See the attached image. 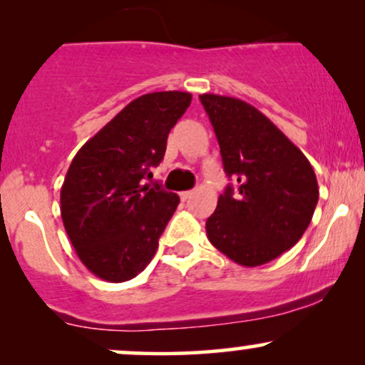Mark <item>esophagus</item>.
<instances>
[{
  "instance_id": "1",
  "label": "esophagus",
  "mask_w": 365,
  "mask_h": 365,
  "mask_svg": "<svg viewBox=\"0 0 365 365\" xmlns=\"http://www.w3.org/2000/svg\"><path fill=\"white\" fill-rule=\"evenodd\" d=\"M194 195V192L192 190H185V192H180V197H182V200H187V199H190V197Z\"/></svg>"
}]
</instances>
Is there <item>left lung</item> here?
Masks as SVG:
<instances>
[{"label": "left lung", "instance_id": "obj_1", "mask_svg": "<svg viewBox=\"0 0 365 365\" xmlns=\"http://www.w3.org/2000/svg\"><path fill=\"white\" fill-rule=\"evenodd\" d=\"M199 98L225 173L237 182L207 217V238L233 262L261 266L302 238L319 199L316 173L302 150L252 104L217 94Z\"/></svg>", "mask_w": 365, "mask_h": 365}]
</instances>
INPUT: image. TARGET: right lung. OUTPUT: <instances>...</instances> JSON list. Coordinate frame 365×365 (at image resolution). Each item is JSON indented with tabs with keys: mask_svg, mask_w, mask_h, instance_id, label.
<instances>
[{
	"mask_svg": "<svg viewBox=\"0 0 365 365\" xmlns=\"http://www.w3.org/2000/svg\"><path fill=\"white\" fill-rule=\"evenodd\" d=\"M190 101L180 91L133 99L78 149L66 171L60 195L66 235L83 266L104 282L135 278L156 254L180 197L145 180Z\"/></svg>",
	"mask_w": 365,
	"mask_h": 365,
	"instance_id": "1",
	"label": "right lung"
}]
</instances>
